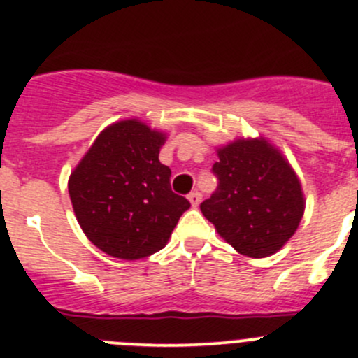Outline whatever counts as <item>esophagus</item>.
<instances>
[{
	"mask_svg": "<svg viewBox=\"0 0 358 358\" xmlns=\"http://www.w3.org/2000/svg\"><path fill=\"white\" fill-rule=\"evenodd\" d=\"M187 200L191 201V205H193V207H198L201 201V194L198 193V191H193V193L187 194Z\"/></svg>",
	"mask_w": 358,
	"mask_h": 358,
	"instance_id": "1",
	"label": "esophagus"
}]
</instances>
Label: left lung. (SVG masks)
Instances as JSON below:
<instances>
[{
  "instance_id": "8db88e82",
  "label": "left lung",
  "mask_w": 358,
  "mask_h": 358,
  "mask_svg": "<svg viewBox=\"0 0 358 358\" xmlns=\"http://www.w3.org/2000/svg\"><path fill=\"white\" fill-rule=\"evenodd\" d=\"M212 172L217 189L201 201V214L219 235L249 257L280 250L304 212L301 182L284 155L266 139H236L217 150Z\"/></svg>"
}]
</instances>
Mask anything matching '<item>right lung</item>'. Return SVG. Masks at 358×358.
<instances>
[{"instance_id":"obj_1","label":"right lung","mask_w":358,"mask_h":358,"mask_svg":"<svg viewBox=\"0 0 358 358\" xmlns=\"http://www.w3.org/2000/svg\"><path fill=\"white\" fill-rule=\"evenodd\" d=\"M165 134L137 118L106 127L69 176L71 203L87 238L118 259L167 245L189 201L171 189L158 155Z\"/></svg>"}]
</instances>
